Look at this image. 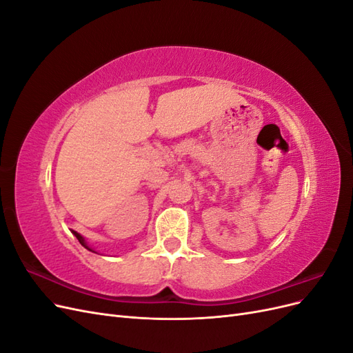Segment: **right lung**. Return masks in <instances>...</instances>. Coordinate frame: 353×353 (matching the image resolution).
I'll return each instance as SVG.
<instances>
[{
    "mask_svg": "<svg viewBox=\"0 0 353 353\" xmlns=\"http://www.w3.org/2000/svg\"><path fill=\"white\" fill-rule=\"evenodd\" d=\"M73 234H74V237H77V239H78V240H79V243H81V244H82V245H83V248H87V249H88V250H91V249H90V248H88V245H87V244H85V241H83V239H82V237H81V236H79V234H78V232H77V231H73Z\"/></svg>",
    "mask_w": 353,
    "mask_h": 353,
    "instance_id": "obj_1",
    "label": "right lung"
}]
</instances>
